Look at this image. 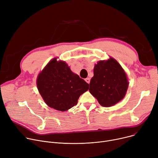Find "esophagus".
Here are the masks:
<instances>
[{
  "mask_svg": "<svg viewBox=\"0 0 158 158\" xmlns=\"http://www.w3.org/2000/svg\"><path fill=\"white\" fill-rule=\"evenodd\" d=\"M85 81H86L87 83H89V84L90 81V79L89 78H85Z\"/></svg>",
  "mask_w": 158,
  "mask_h": 158,
  "instance_id": "1",
  "label": "esophagus"
}]
</instances>
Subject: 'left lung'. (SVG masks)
Listing matches in <instances>:
<instances>
[{"mask_svg":"<svg viewBox=\"0 0 158 158\" xmlns=\"http://www.w3.org/2000/svg\"><path fill=\"white\" fill-rule=\"evenodd\" d=\"M89 91L103 106L109 107L124 98L128 87L126 74L113 58L95 65Z\"/></svg>","mask_w":158,"mask_h":158,"instance_id":"obj_1","label":"left lung"}]
</instances>
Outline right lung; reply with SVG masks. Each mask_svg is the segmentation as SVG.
<instances>
[{"label": "right lung", "instance_id": "add662e5", "mask_svg": "<svg viewBox=\"0 0 158 158\" xmlns=\"http://www.w3.org/2000/svg\"><path fill=\"white\" fill-rule=\"evenodd\" d=\"M37 86L48 106L64 112L77 105L79 97L89 89V84L73 73L63 61L51 60L37 79Z\"/></svg>", "mask_w": 158, "mask_h": 158}]
</instances>
